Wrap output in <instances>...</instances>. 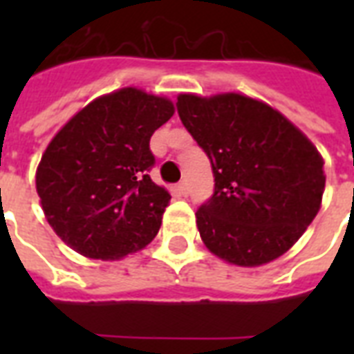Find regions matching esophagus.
<instances>
[{"mask_svg":"<svg viewBox=\"0 0 354 354\" xmlns=\"http://www.w3.org/2000/svg\"><path fill=\"white\" fill-rule=\"evenodd\" d=\"M176 191H178V193H180V194H182V196H187V193H189V191H187V183H185V182H180V183H178V185H176Z\"/></svg>","mask_w":354,"mask_h":354,"instance_id":"1","label":"esophagus"}]
</instances>
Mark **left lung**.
Listing matches in <instances>:
<instances>
[{"mask_svg":"<svg viewBox=\"0 0 354 354\" xmlns=\"http://www.w3.org/2000/svg\"><path fill=\"white\" fill-rule=\"evenodd\" d=\"M176 108L215 176V193L196 211L207 250L236 266L288 252L322 205L316 147L283 113L241 93H182Z\"/></svg>","mask_w":354,"mask_h":354,"instance_id":"8db88e82","label":"left lung"}]
</instances>
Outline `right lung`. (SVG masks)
I'll use <instances>...</instances> for the list:
<instances>
[{
    "mask_svg": "<svg viewBox=\"0 0 354 354\" xmlns=\"http://www.w3.org/2000/svg\"><path fill=\"white\" fill-rule=\"evenodd\" d=\"M172 113L165 97L122 88L91 101L47 145L36 191L49 226L75 252L115 261L154 239L171 194L150 180L149 143Z\"/></svg>",
    "mask_w": 354,
    "mask_h": 354,
    "instance_id": "1",
    "label": "right lung"
}]
</instances>
